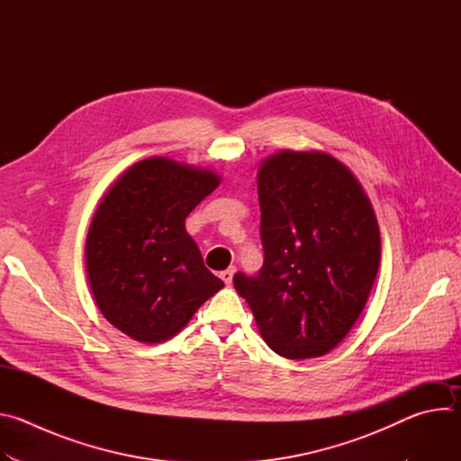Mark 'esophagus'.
Segmentation results:
<instances>
[{
  "mask_svg": "<svg viewBox=\"0 0 461 461\" xmlns=\"http://www.w3.org/2000/svg\"><path fill=\"white\" fill-rule=\"evenodd\" d=\"M233 274H235V268L231 267V268H228V270L221 272V279H222L226 285H231V281H233Z\"/></svg>",
  "mask_w": 461,
  "mask_h": 461,
  "instance_id": "1",
  "label": "esophagus"
}]
</instances>
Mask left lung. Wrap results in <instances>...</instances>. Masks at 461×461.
<instances>
[{"mask_svg":"<svg viewBox=\"0 0 461 461\" xmlns=\"http://www.w3.org/2000/svg\"><path fill=\"white\" fill-rule=\"evenodd\" d=\"M265 262L233 285L267 345L288 359L336 348L363 312L381 242L356 176L324 153L281 151L258 169Z\"/></svg>","mask_w":461,"mask_h":461,"instance_id":"obj_1","label":"left lung"}]
</instances>
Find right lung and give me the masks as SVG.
Instances as JSON below:
<instances>
[{
	"instance_id": "1",
	"label": "right lung",
	"mask_w": 461,
	"mask_h": 461,
	"mask_svg": "<svg viewBox=\"0 0 461 461\" xmlns=\"http://www.w3.org/2000/svg\"><path fill=\"white\" fill-rule=\"evenodd\" d=\"M217 185L212 171L155 157L104 196L86 244L87 277L104 317L129 338H173L224 286L184 226Z\"/></svg>"
}]
</instances>
